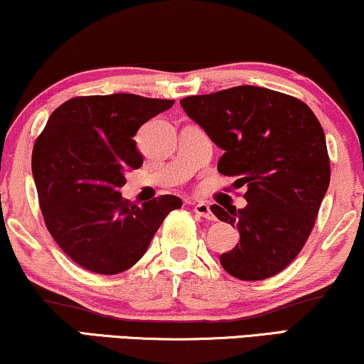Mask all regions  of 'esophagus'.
I'll return each mask as SVG.
<instances>
[{
  "label": "esophagus",
  "instance_id": "34e87169",
  "mask_svg": "<svg viewBox=\"0 0 364 364\" xmlns=\"http://www.w3.org/2000/svg\"><path fill=\"white\" fill-rule=\"evenodd\" d=\"M193 210H195L196 215L203 216V218H206V220H215L213 211H211L210 205L205 203V201H198V203L195 205V208H193Z\"/></svg>",
  "mask_w": 364,
  "mask_h": 364
}]
</instances>
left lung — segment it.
I'll return each instance as SVG.
<instances>
[{"instance_id":"obj_1","label":"left lung","mask_w":364,"mask_h":364,"mask_svg":"<svg viewBox=\"0 0 364 364\" xmlns=\"http://www.w3.org/2000/svg\"><path fill=\"white\" fill-rule=\"evenodd\" d=\"M181 107L223 149L218 171L247 186L245 208L211 205L240 242L220 264L240 280H264L296 259L329 188L326 136L314 112L291 95L238 85L181 99Z\"/></svg>"}]
</instances>
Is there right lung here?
<instances>
[{"label":"right lung","mask_w":364,"mask_h":364,"mask_svg":"<svg viewBox=\"0 0 364 364\" xmlns=\"http://www.w3.org/2000/svg\"><path fill=\"white\" fill-rule=\"evenodd\" d=\"M174 100L134 94L73 97L55 109L33 146L31 171L50 235L90 272L131 269L148 250L178 196L137 206L119 191L142 164L134 136Z\"/></svg>","instance_id":"obj_1"}]
</instances>
